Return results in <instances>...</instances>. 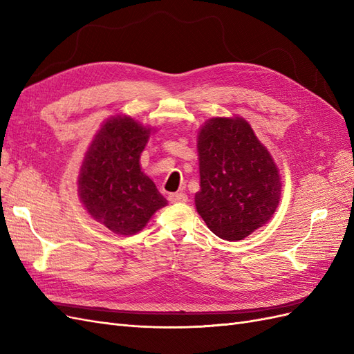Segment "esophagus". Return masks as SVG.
I'll return each instance as SVG.
<instances>
[{"label":"esophagus","instance_id":"obj_1","mask_svg":"<svg viewBox=\"0 0 354 354\" xmlns=\"http://www.w3.org/2000/svg\"><path fill=\"white\" fill-rule=\"evenodd\" d=\"M168 201L171 203H181V202H187V195L186 194H169Z\"/></svg>","mask_w":354,"mask_h":354}]
</instances>
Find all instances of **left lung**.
Returning <instances> with one entry per match:
<instances>
[{
	"mask_svg": "<svg viewBox=\"0 0 354 354\" xmlns=\"http://www.w3.org/2000/svg\"><path fill=\"white\" fill-rule=\"evenodd\" d=\"M201 189L196 211L224 241H241L263 227L279 205V168L241 116H216L198 131Z\"/></svg>",
	"mask_w": 354,
	"mask_h": 354,
	"instance_id": "1",
	"label": "left lung"
}]
</instances>
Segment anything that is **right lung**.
I'll return each instance as SVG.
<instances>
[{"label": "right lung", "mask_w": 354, "mask_h": 354, "mask_svg": "<svg viewBox=\"0 0 354 354\" xmlns=\"http://www.w3.org/2000/svg\"><path fill=\"white\" fill-rule=\"evenodd\" d=\"M155 128L127 115L106 120L84 155L78 195L90 217L116 234L140 232L153 214L168 205L152 178L140 167V156Z\"/></svg>", "instance_id": "add662e5"}]
</instances>
